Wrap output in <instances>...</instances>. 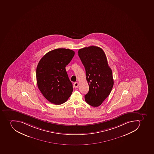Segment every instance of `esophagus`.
Returning a JSON list of instances; mask_svg holds the SVG:
<instances>
[{
	"label": "esophagus",
	"mask_w": 154,
	"mask_h": 154,
	"mask_svg": "<svg viewBox=\"0 0 154 154\" xmlns=\"http://www.w3.org/2000/svg\"><path fill=\"white\" fill-rule=\"evenodd\" d=\"M79 82H76L74 83V86L75 88H78V86H79Z\"/></svg>",
	"instance_id": "34e87169"
}]
</instances>
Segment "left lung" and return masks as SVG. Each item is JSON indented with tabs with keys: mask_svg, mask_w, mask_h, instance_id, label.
<instances>
[{
	"mask_svg": "<svg viewBox=\"0 0 154 154\" xmlns=\"http://www.w3.org/2000/svg\"><path fill=\"white\" fill-rule=\"evenodd\" d=\"M79 56L85 69L89 90L84 97L91 106L97 107L102 104L111 92L114 85L112 71L106 55L97 46L79 50Z\"/></svg>",
	"mask_w": 154,
	"mask_h": 154,
	"instance_id": "obj_1",
	"label": "left lung"
}]
</instances>
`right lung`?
<instances>
[{
  "label": "right lung",
  "mask_w": 154,
  "mask_h": 154,
  "mask_svg": "<svg viewBox=\"0 0 154 154\" xmlns=\"http://www.w3.org/2000/svg\"><path fill=\"white\" fill-rule=\"evenodd\" d=\"M75 55L68 49L51 51L39 61L36 68V82L39 90L49 102L56 105L67 100L73 91L65 67Z\"/></svg>",
  "instance_id": "right-lung-1"
}]
</instances>
